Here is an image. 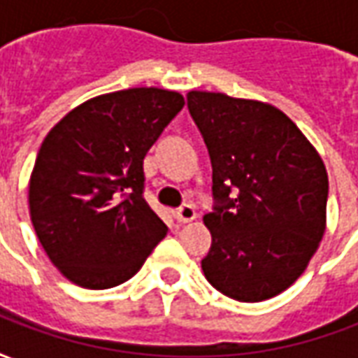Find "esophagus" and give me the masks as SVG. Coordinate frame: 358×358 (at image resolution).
<instances>
[{"label": "esophagus", "instance_id": "esophagus-1", "mask_svg": "<svg viewBox=\"0 0 358 358\" xmlns=\"http://www.w3.org/2000/svg\"><path fill=\"white\" fill-rule=\"evenodd\" d=\"M174 217H176V220L178 222H192V220H195L197 218V213H195V207L194 205H182L180 209L174 210Z\"/></svg>", "mask_w": 358, "mask_h": 358}]
</instances>
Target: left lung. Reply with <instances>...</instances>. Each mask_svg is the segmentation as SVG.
Returning a JSON list of instances; mask_svg holds the SVG:
<instances>
[{
    "label": "left lung",
    "mask_w": 358,
    "mask_h": 358,
    "mask_svg": "<svg viewBox=\"0 0 358 358\" xmlns=\"http://www.w3.org/2000/svg\"><path fill=\"white\" fill-rule=\"evenodd\" d=\"M187 109L209 149L213 245L201 261L230 299L259 303L305 272L326 232L328 172L292 118L268 103L189 92Z\"/></svg>",
    "instance_id": "left-lung-1"
}]
</instances>
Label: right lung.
<instances>
[{
    "label": "right lung",
    "instance_id": "obj_1",
    "mask_svg": "<svg viewBox=\"0 0 358 358\" xmlns=\"http://www.w3.org/2000/svg\"><path fill=\"white\" fill-rule=\"evenodd\" d=\"M182 107L178 92L120 90L74 107L45 136L28 184L30 218L73 284H122L166 236L143 199V159Z\"/></svg>",
    "mask_w": 358,
    "mask_h": 358
}]
</instances>
